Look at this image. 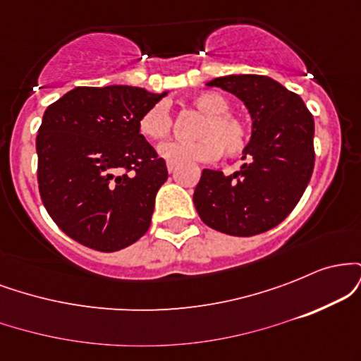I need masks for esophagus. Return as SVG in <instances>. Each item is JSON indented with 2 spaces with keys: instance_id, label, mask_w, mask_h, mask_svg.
<instances>
[{
  "instance_id": "esophagus-1",
  "label": "esophagus",
  "mask_w": 361,
  "mask_h": 361,
  "mask_svg": "<svg viewBox=\"0 0 361 361\" xmlns=\"http://www.w3.org/2000/svg\"><path fill=\"white\" fill-rule=\"evenodd\" d=\"M176 168H178V166H176L175 163H168V171H169V173H175Z\"/></svg>"
}]
</instances>
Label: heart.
Listing matches in <instances>:
<instances>
[{
    "mask_svg": "<svg viewBox=\"0 0 361 361\" xmlns=\"http://www.w3.org/2000/svg\"><path fill=\"white\" fill-rule=\"evenodd\" d=\"M204 118L195 128V140H169L159 147V154L169 163L183 164L192 161L212 163L219 156H238L246 149L250 130L243 118L231 114V103L215 91H205L192 100ZM139 132L149 140L168 137L173 128V117L164 102L147 109L139 118Z\"/></svg>",
    "mask_w": 361,
    "mask_h": 361,
    "instance_id": "heart-1",
    "label": "heart"
}]
</instances>
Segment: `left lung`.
I'll list each match as a JSON object with an SVG mask.
<instances>
[{
    "instance_id": "1",
    "label": "left lung",
    "mask_w": 361,
    "mask_h": 361,
    "mask_svg": "<svg viewBox=\"0 0 361 361\" xmlns=\"http://www.w3.org/2000/svg\"><path fill=\"white\" fill-rule=\"evenodd\" d=\"M235 94L252 118V135L239 171L226 176L204 169L193 204L207 226L219 233L250 238L283 221L295 209L314 169V118L299 94L258 74L215 78Z\"/></svg>"
}]
</instances>
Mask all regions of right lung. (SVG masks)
Returning a JSON list of instances; mask_svg holds the SVG:
<instances>
[{
	"label": "right lung",
	"mask_w": 361,
	"mask_h": 361,
	"mask_svg": "<svg viewBox=\"0 0 361 361\" xmlns=\"http://www.w3.org/2000/svg\"><path fill=\"white\" fill-rule=\"evenodd\" d=\"M163 97L134 86H78L45 110L35 142L40 198L82 246L114 252L147 233L168 169L137 123Z\"/></svg>",
	"instance_id": "1"
}]
</instances>
